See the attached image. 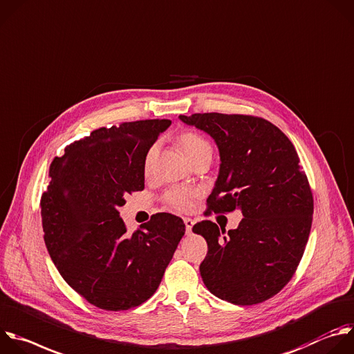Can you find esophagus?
I'll use <instances>...</instances> for the list:
<instances>
[{
    "label": "esophagus",
    "mask_w": 354,
    "mask_h": 354,
    "mask_svg": "<svg viewBox=\"0 0 354 354\" xmlns=\"http://www.w3.org/2000/svg\"><path fill=\"white\" fill-rule=\"evenodd\" d=\"M184 223H185V230H187V233L189 234L195 222H194L192 219H189V218H184Z\"/></svg>",
    "instance_id": "obj_1"
}]
</instances>
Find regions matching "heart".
Returning <instances> with one entry per match:
<instances>
[{
  "label": "heart",
  "instance_id": "heart-1",
  "mask_svg": "<svg viewBox=\"0 0 354 354\" xmlns=\"http://www.w3.org/2000/svg\"><path fill=\"white\" fill-rule=\"evenodd\" d=\"M177 145L178 148L183 151V153L185 155V158L191 162L199 156H212V147L207 142V140L201 136L196 132L192 131H185L181 132L177 136ZM155 148L152 147L147 156H145V167L148 169L152 156H153ZM195 192L188 189V188H183V187H173L170 189L166 191V194L163 195V201L167 206L178 210V212H189L194 206V199H195Z\"/></svg>",
  "mask_w": 354,
  "mask_h": 354
}]
</instances>
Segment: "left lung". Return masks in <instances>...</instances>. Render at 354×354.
<instances>
[{"mask_svg": "<svg viewBox=\"0 0 354 354\" xmlns=\"http://www.w3.org/2000/svg\"><path fill=\"white\" fill-rule=\"evenodd\" d=\"M219 149V176L205 214L240 209L237 229L202 221L192 227L207 243L199 272L207 290L237 306L262 303L293 277L308 241L314 199L290 139L252 115H180Z\"/></svg>", "mask_w": 354, "mask_h": 354, "instance_id": "left-lung-1", "label": "left lung"}]
</instances>
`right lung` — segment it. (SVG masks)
<instances>
[{
  "label": "right lung",
  "instance_id": "1",
  "mask_svg": "<svg viewBox=\"0 0 354 354\" xmlns=\"http://www.w3.org/2000/svg\"><path fill=\"white\" fill-rule=\"evenodd\" d=\"M170 124L102 127L50 165L40 201L47 251L66 283L102 310L152 297L185 233L183 219L162 212L128 234L118 212L127 194L145 188V156Z\"/></svg>",
  "mask_w": 354,
  "mask_h": 354
}]
</instances>
